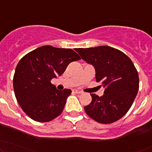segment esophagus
Returning a JSON list of instances; mask_svg holds the SVG:
<instances>
[{
  "instance_id": "1",
  "label": "esophagus",
  "mask_w": 152,
  "mask_h": 152,
  "mask_svg": "<svg viewBox=\"0 0 152 152\" xmlns=\"http://www.w3.org/2000/svg\"><path fill=\"white\" fill-rule=\"evenodd\" d=\"M73 93H76V94H81V93H82V92L78 90H73Z\"/></svg>"
}]
</instances>
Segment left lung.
<instances>
[{
    "instance_id": "8db88e82",
    "label": "left lung",
    "mask_w": 152,
    "mask_h": 152,
    "mask_svg": "<svg viewBox=\"0 0 152 152\" xmlns=\"http://www.w3.org/2000/svg\"><path fill=\"white\" fill-rule=\"evenodd\" d=\"M81 57L94 66L96 79L105 87L102 96L90 94L92 102L85 107L87 115L101 124L121 118L132 105L139 90L137 70L129 56L113 47L78 48Z\"/></svg>"
}]
</instances>
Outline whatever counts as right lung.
Returning a JSON list of instances; mask_svg holds the SVG:
<instances>
[{
    "instance_id": "obj_1",
    "label": "right lung",
    "mask_w": 152,
    "mask_h": 152,
    "mask_svg": "<svg viewBox=\"0 0 152 152\" xmlns=\"http://www.w3.org/2000/svg\"><path fill=\"white\" fill-rule=\"evenodd\" d=\"M81 59L70 48L43 45L29 52L15 69V97L24 113L38 122H48L62 113L71 90H58L50 81L65 72L67 65Z\"/></svg>"
}]
</instances>
